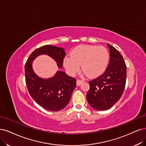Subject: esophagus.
I'll list each match as a JSON object with an SVG mask.
<instances>
[{
  "mask_svg": "<svg viewBox=\"0 0 146 146\" xmlns=\"http://www.w3.org/2000/svg\"><path fill=\"white\" fill-rule=\"evenodd\" d=\"M83 82H84L83 80H81V79H77V80H76V85H77L78 86H79V85H80V84H81Z\"/></svg>",
  "mask_w": 146,
  "mask_h": 146,
  "instance_id": "1",
  "label": "esophagus"
}]
</instances>
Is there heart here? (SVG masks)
<instances>
[{
	"instance_id": "1",
	"label": "heart",
	"mask_w": 146,
	"mask_h": 146,
	"mask_svg": "<svg viewBox=\"0 0 146 146\" xmlns=\"http://www.w3.org/2000/svg\"><path fill=\"white\" fill-rule=\"evenodd\" d=\"M109 60L110 54L105 47L81 45L72 50L70 56L64 58V65L70 75L76 74L81 66L85 74L95 78L105 71Z\"/></svg>"
}]
</instances>
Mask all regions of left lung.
Returning <instances> with one entry per match:
<instances>
[{
    "mask_svg": "<svg viewBox=\"0 0 146 146\" xmlns=\"http://www.w3.org/2000/svg\"><path fill=\"white\" fill-rule=\"evenodd\" d=\"M110 48V60L104 73L89 81L87 99L93 108L104 111L110 109L119 100L125 88L126 65L123 57L115 47Z\"/></svg>",
    "mask_w": 146,
    "mask_h": 146,
    "instance_id": "1",
    "label": "left lung"
}]
</instances>
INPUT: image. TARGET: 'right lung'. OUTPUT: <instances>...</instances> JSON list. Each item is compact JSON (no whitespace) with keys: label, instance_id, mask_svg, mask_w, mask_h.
<instances>
[{"label":"right lung","instance_id":"right-lung-1","mask_svg":"<svg viewBox=\"0 0 146 146\" xmlns=\"http://www.w3.org/2000/svg\"><path fill=\"white\" fill-rule=\"evenodd\" d=\"M45 54L55 59L59 68H62L64 49L53 46L46 45L32 52L25 66V80L29 93L36 103L51 111H58L66 107L76 87V80L62 71H58L55 76L48 79L37 76L32 69V62L38 55Z\"/></svg>","mask_w":146,"mask_h":146}]
</instances>
